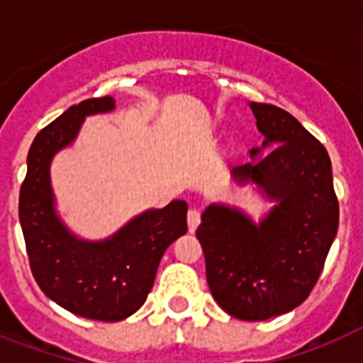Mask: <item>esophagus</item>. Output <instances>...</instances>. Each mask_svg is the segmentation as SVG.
Instances as JSON below:
<instances>
[{
  "label": "esophagus",
  "mask_w": 363,
  "mask_h": 363,
  "mask_svg": "<svg viewBox=\"0 0 363 363\" xmlns=\"http://www.w3.org/2000/svg\"><path fill=\"white\" fill-rule=\"evenodd\" d=\"M187 223H189V230H191V233H194V230L198 229V225H200V213H198L196 209L189 211Z\"/></svg>",
  "instance_id": "34e87169"
}]
</instances>
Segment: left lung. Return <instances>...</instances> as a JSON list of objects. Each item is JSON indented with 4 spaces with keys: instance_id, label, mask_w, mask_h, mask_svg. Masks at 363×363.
<instances>
[{
    "instance_id": "left-lung-1",
    "label": "left lung",
    "mask_w": 363,
    "mask_h": 363,
    "mask_svg": "<svg viewBox=\"0 0 363 363\" xmlns=\"http://www.w3.org/2000/svg\"><path fill=\"white\" fill-rule=\"evenodd\" d=\"M249 107L264 142L251 149L255 162L230 174L274 205L255 221L238 207L211 203L196 236L218 306L234 318L262 322L309 296L338 233V200L325 147L284 108Z\"/></svg>"
}]
</instances>
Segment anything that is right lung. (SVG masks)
<instances>
[{
  "label": "right lung",
  "mask_w": 363,
  "mask_h": 363,
  "mask_svg": "<svg viewBox=\"0 0 363 363\" xmlns=\"http://www.w3.org/2000/svg\"><path fill=\"white\" fill-rule=\"evenodd\" d=\"M116 108L111 96L67 108L32 142L19 191V223L40 289L70 313L99 322L129 318L145 303L167 247L187 233V203L147 209L105 240H83L56 211L50 163L72 145L83 121Z\"/></svg>",
  "instance_id": "right-lung-1"
}]
</instances>
